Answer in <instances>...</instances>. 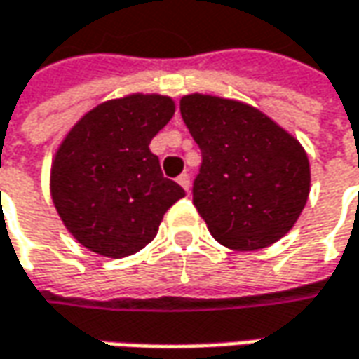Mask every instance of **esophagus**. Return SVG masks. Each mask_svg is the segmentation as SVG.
<instances>
[{
    "mask_svg": "<svg viewBox=\"0 0 359 359\" xmlns=\"http://www.w3.org/2000/svg\"><path fill=\"white\" fill-rule=\"evenodd\" d=\"M177 182H179L180 187H182V189H184L187 192L191 191V177H189L187 172H182L179 179H177Z\"/></svg>",
    "mask_w": 359,
    "mask_h": 359,
    "instance_id": "1",
    "label": "esophagus"
}]
</instances>
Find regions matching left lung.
<instances>
[{"label":"left lung","mask_w":359,"mask_h":359,"mask_svg":"<svg viewBox=\"0 0 359 359\" xmlns=\"http://www.w3.org/2000/svg\"><path fill=\"white\" fill-rule=\"evenodd\" d=\"M180 115L203 153L192 203L210 234L232 250H258L296 224L310 194L302 144L254 107L192 93Z\"/></svg>","instance_id":"1"}]
</instances>
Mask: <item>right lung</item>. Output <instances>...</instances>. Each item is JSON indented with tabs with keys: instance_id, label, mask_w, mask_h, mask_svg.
<instances>
[{
	"instance_id": "right-lung-1",
	"label": "right lung",
	"mask_w": 359,
	"mask_h": 359,
	"mask_svg": "<svg viewBox=\"0 0 359 359\" xmlns=\"http://www.w3.org/2000/svg\"><path fill=\"white\" fill-rule=\"evenodd\" d=\"M175 115L165 95H127L91 109L69 130L51 165V198L63 224L91 252L123 258L158 232L184 196L165 179L149 144Z\"/></svg>"
}]
</instances>
